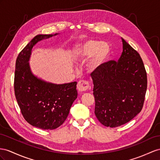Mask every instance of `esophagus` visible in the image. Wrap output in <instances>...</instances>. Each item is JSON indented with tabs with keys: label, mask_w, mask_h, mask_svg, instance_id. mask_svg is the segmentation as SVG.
Here are the masks:
<instances>
[{
	"label": "esophagus",
	"mask_w": 160,
	"mask_h": 160,
	"mask_svg": "<svg viewBox=\"0 0 160 160\" xmlns=\"http://www.w3.org/2000/svg\"><path fill=\"white\" fill-rule=\"evenodd\" d=\"M90 87V84L87 80H80L77 84V88L79 92H85Z\"/></svg>",
	"instance_id": "1"
}]
</instances>
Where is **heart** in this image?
<instances>
[{"label": "heart", "instance_id": "b5f03b06", "mask_svg": "<svg viewBox=\"0 0 160 160\" xmlns=\"http://www.w3.org/2000/svg\"><path fill=\"white\" fill-rule=\"evenodd\" d=\"M109 53L110 47L107 42H99L96 40L91 39L84 42L77 51L76 57L78 60H82L94 55L95 63H99L108 58Z\"/></svg>", "mask_w": 160, "mask_h": 160}]
</instances>
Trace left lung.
<instances>
[{
    "mask_svg": "<svg viewBox=\"0 0 160 160\" xmlns=\"http://www.w3.org/2000/svg\"><path fill=\"white\" fill-rule=\"evenodd\" d=\"M123 51L91 73L95 113L102 124L118 127L140 113L147 87V72L139 53L122 38Z\"/></svg>",
    "mask_w": 160,
    "mask_h": 160,
    "instance_id": "1",
    "label": "left lung"
}]
</instances>
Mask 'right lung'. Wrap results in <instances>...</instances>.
Returning <instances> with one entry per match:
<instances>
[{"label": "right lung", "mask_w": 160, "mask_h": 160, "mask_svg": "<svg viewBox=\"0 0 160 160\" xmlns=\"http://www.w3.org/2000/svg\"><path fill=\"white\" fill-rule=\"evenodd\" d=\"M57 34L36 36L19 53L15 63L14 91L20 110L30 124L43 130L62 125L78 96L76 82L49 83L38 78L30 70L28 61L32 48L39 41Z\"/></svg>", "instance_id": "obj_1"}]
</instances>
